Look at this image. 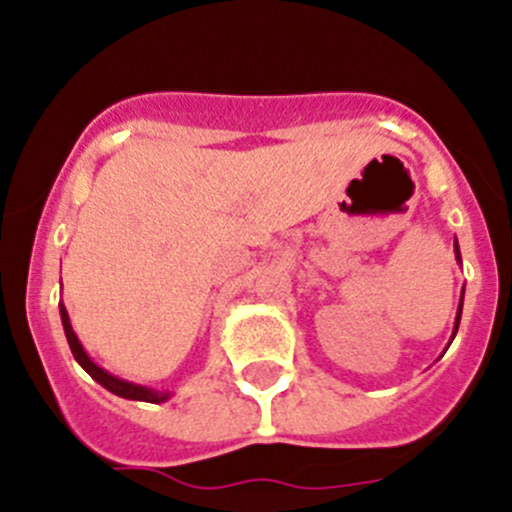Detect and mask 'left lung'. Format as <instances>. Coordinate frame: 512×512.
<instances>
[{"instance_id": "8db88e82", "label": "left lung", "mask_w": 512, "mask_h": 512, "mask_svg": "<svg viewBox=\"0 0 512 512\" xmlns=\"http://www.w3.org/2000/svg\"><path fill=\"white\" fill-rule=\"evenodd\" d=\"M455 254H458V258H460L458 244H455ZM460 311H463V303H460V308H458V318H455V331H458V323H460Z\"/></svg>"}]
</instances>
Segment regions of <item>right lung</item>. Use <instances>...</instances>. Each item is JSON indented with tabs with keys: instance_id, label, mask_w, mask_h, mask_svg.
<instances>
[{
	"instance_id": "right-lung-1",
	"label": "right lung",
	"mask_w": 512,
	"mask_h": 512,
	"mask_svg": "<svg viewBox=\"0 0 512 512\" xmlns=\"http://www.w3.org/2000/svg\"><path fill=\"white\" fill-rule=\"evenodd\" d=\"M59 313H62L64 333H67V341H69V348H72L74 358H77L79 366H82L84 371L89 373V376L94 378L96 383H101V386H104L106 391L116 393V396H121V398H129V401H146V403H161V401H166V398H169V393L151 391V388H144V386H134V383L121 381V378L111 376V373H106L104 368L96 366V363L91 361V358L84 353V348H82V343H79L77 333L72 331V323H69L67 308L59 306Z\"/></svg>"
}]
</instances>
